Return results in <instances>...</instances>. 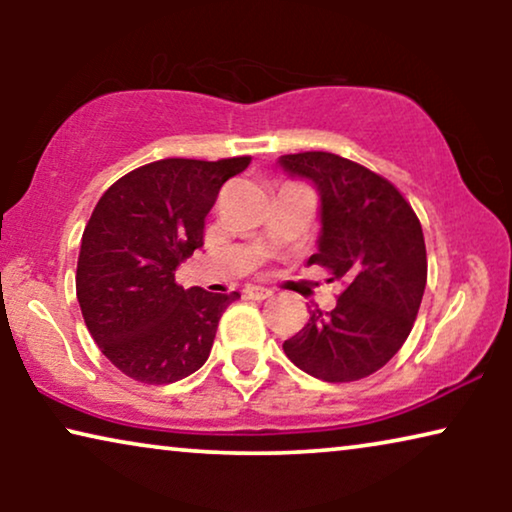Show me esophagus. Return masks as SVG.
<instances>
[{
	"mask_svg": "<svg viewBox=\"0 0 512 512\" xmlns=\"http://www.w3.org/2000/svg\"><path fill=\"white\" fill-rule=\"evenodd\" d=\"M244 296H247V298H254V300H265V298H270V296H272V291H270V289H265V286H254V284H249V286H244Z\"/></svg>",
	"mask_w": 512,
	"mask_h": 512,
	"instance_id": "obj_1",
	"label": "esophagus"
}]
</instances>
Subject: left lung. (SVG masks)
Returning <instances> with one entry per match:
<instances>
[{
    "label": "left lung",
    "mask_w": 512,
    "mask_h": 512,
    "mask_svg": "<svg viewBox=\"0 0 512 512\" xmlns=\"http://www.w3.org/2000/svg\"><path fill=\"white\" fill-rule=\"evenodd\" d=\"M279 165L319 191V251L307 263L345 284L331 312L310 310L284 354L317 380L356 382L380 370L415 324L426 286L422 223L391 181L354 160L305 151Z\"/></svg>",
    "instance_id": "8db88e82"
}]
</instances>
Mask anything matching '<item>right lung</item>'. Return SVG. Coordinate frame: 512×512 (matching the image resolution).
<instances>
[{
  "label": "right lung",
  "instance_id": "add662e5",
  "mask_svg": "<svg viewBox=\"0 0 512 512\" xmlns=\"http://www.w3.org/2000/svg\"><path fill=\"white\" fill-rule=\"evenodd\" d=\"M249 156L165 158L111 184L81 237L76 298L102 354L123 375L170 384L212 352L221 314L240 293L184 289L181 261L202 247L205 216Z\"/></svg>",
  "mask_w": 512,
  "mask_h": 512
}]
</instances>
